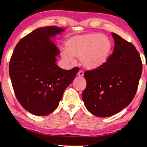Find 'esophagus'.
Returning <instances> with one entry per match:
<instances>
[{
  "label": "esophagus",
  "mask_w": 147,
  "mask_h": 147,
  "mask_svg": "<svg viewBox=\"0 0 147 147\" xmlns=\"http://www.w3.org/2000/svg\"><path fill=\"white\" fill-rule=\"evenodd\" d=\"M78 75H79V77H83V75H84V72H83L82 70H80L78 72Z\"/></svg>",
  "instance_id": "34e87169"
}]
</instances>
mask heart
<instances>
[{"instance_id":"heart-1","label":"heart","mask_w":147,"mask_h":147,"mask_svg":"<svg viewBox=\"0 0 147 147\" xmlns=\"http://www.w3.org/2000/svg\"><path fill=\"white\" fill-rule=\"evenodd\" d=\"M66 50L62 51L66 61L73 62V57L81 58L84 67L95 69L106 63L112 50V44L107 36L91 33L70 38L66 42Z\"/></svg>"}]
</instances>
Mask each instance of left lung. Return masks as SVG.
<instances>
[{"instance_id": "1", "label": "left lung", "mask_w": 147, "mask_h": 147, "mask_svg": "<svg viewBox=\"0 0 147 147\" xmlns=\"http://www.w3.org/2000/svg\"><path fill=\"white\" fill-rule=\"evenodd\" d=\"M111 36L114 49L106 63L84 73L87 87L82 99L87 110L98 117L111 116L128 106L142 74L141 58L134 45L114 33Z\"/></svg>"}]
</instances>
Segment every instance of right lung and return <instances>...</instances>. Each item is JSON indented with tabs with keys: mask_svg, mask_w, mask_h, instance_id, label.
I'll use <instances>...</instances> for the list:
<instances>
[{
	"mask_svg": "<svg viewBox=\"0 0 147 147\" xmlns=\"http://www.w3.org/2000/svg\"><path fill=\"white\" fill-rule=\"evenodd\" d=\"M63 31L56 26L35 29L19 41L10 60L15 96L23 108L36 116H46L57 108L79 70H64L56 64L60 50L50 38Z\"/></svg>",
	"mask_w": 147,
	"mask_h": 147,
	"instance_id": "add662e5",
	"label": "right lung"
}]
</instances>
